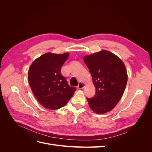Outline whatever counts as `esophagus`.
<instances>
[{"label":"esophagus","instance_id":"esophagus-1","mask_svg":"<svg viewBox=\"0 0 152 152\" xmlns=\"http://www.w3.org/2000/svg\"><path fill=\"white\" fill-rule=\"evenodd\" d=\"M84 87V84L82 83V82H80L79 83V85L77 86V89H83Z\"/></svg>","mask_w":152,"mask_h":152}]
</instances>
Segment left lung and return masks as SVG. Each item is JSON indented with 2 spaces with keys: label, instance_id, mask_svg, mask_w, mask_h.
<instances>
[{
  "label": "left lung",
  "instance_id": "1",
  "mask_svg": "<svg viewBox=\"0 0 152 152\" xmlns=\"http://www.w3.org/2000/svg\"><path fill=\"white\" fill-rule=\"evenodd\" d=\"M84 61L96 88L94 97L87 98L90 108L98 114L110 112L125 91L127 82L125 65L116 55L107 50L86 56Z\"/></svg>",
  "mask_w": 152,
  "mask_h": 152
}]
</instances>
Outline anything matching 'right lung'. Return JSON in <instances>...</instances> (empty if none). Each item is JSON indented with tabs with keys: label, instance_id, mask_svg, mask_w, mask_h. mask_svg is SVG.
Wrapping results in <instances>:
<instances>
[{
	"label": "right lung",
	"instance_id": "obj_1",
	"mask_svg": "<svg viewBox=\"0 0 152 152\" xmlns=\"http://www.w3.org/2000/svg\"><path fill=\"white\" fill-rule=\"evenodd\" d=\"M68 56V53H45L30 67L29 84L35 97L45 108L57 110L64 107L76 91L61 73V66Z\"/></svg>",
	"mask_w": 152,
	"mask_h": 152
}]
</instances>
